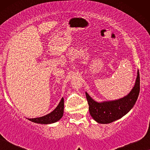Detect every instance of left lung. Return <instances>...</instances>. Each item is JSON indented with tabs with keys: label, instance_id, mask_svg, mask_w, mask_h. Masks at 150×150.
Here are the masks:
<instances>
[{
	"label": "left lung",
	"instance_id": "obj_1",
	"mask_svg": "<svg viewBox=\"0 0 150 150\" xmlns=\"http://www.w3.org/2000/svg\"><path fill=\"white\" fill-rule=\"evenodd\" d=\"M140 91V77L139 71H137V76L134 85L128 95L118 100L96 102L85 92L89 113L92 118L99 124H110L120 120L132 109L136 103Z\"/></svg>",
	"mask_w": 150,
	"mask_h": 150
}]
</instances>
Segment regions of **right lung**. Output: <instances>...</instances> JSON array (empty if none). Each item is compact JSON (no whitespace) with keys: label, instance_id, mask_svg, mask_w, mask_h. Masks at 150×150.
<instances>
[{"label":"right lung","instance_id":"right-lung-1","mask_svg":"<svg viewBox=\"0 0 150 150\" xmlns=\"http://www.w3.org/2000/svg\"><path fill=\"white\" fill-rule=\"evenodd\" d=\"M63 109H64V99L61 98L60 102L54 110H53L50 113L40 117L28 119L30 122L40 124H50L58 122L62 118L63 115Z\"/></svg>","mask_w":150,"mask_h":150}]
</instances>
